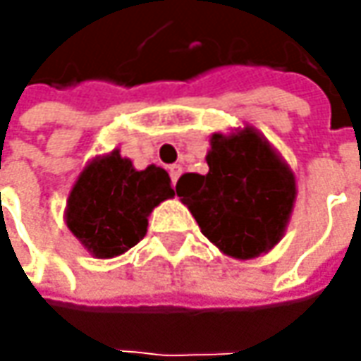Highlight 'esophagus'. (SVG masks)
<instances>
[{
  "mask_svg": "<svg viewBox=\"0 0 361 361\" xmlns=\"http://www.w3.org/2000/svg\"><path fill=\"white\" fill-rule=\"evenodd\" d=\"M169 174H171V180H173V185L178 180V176L183 174V166L180 164H171L169 166Z\"/></svg>",
  "mask_w": 361,
  "mask_h": 361,
  "instance_id": "obj_1",
  "label": "esophagus"
}]
</instances>
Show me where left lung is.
Listing matches in <instances>:
<instances>
[{"mask_svg": "<svg viewBox=\"0 0 361 361\" xmlns=\"http://www.w3.org/2000/svg\"><path fill=\"white\" fill-rule=\"evenodd\" d=\"M207 164V174L187 173L176 183L202 235L233 259L269 253L283 239L298 197L291 166L249 124L215 132Z\"/></svg>", "mask_w": 361, "mask_h": 361, "instance_id": "obj_1", "label": "left lung"}]
</instances>
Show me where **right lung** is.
<instances>
[{
  "instance_id": "obj_1",
  "label": "right lung",
  "mask_w": 361,
  "mask_h": 361,
  "mask_svg": "<svg viewBox=\"0 0 361 361\" xmlns=\"http://www.w3.org/2000/svg\"><path fill=\"white\" fill-rule=\"evenodd\" d=\"M174 190L157 164L136 171L118 148L92 159L68 195L63 219L80 245L96 259H112L146 235L148 216Z\"/></svg>"
}]
</instances>
